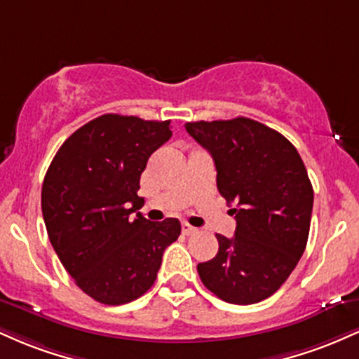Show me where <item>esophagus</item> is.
<instances>
[{"mask_svg": "<svg viewBox=\"0 0 359 359\" xmlns=\"http://www.w3.org/2000/svg\"><path fill=\"white\" fill-rule=\"evenodd\" d=\"M182 233L184 234H194V233H197V229L194 228V226H191V224H187V222H182Z\"/></svg>", "mask_w": 359, "mask_h": 359, "instance_id": "obj_1", "label": "esophagus"}]
</instances>
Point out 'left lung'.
Returning a JSON list of instances; mask_svg holds the SVG:
<instances>
[{
    "instance_id": "8db88e82",
    "label": "left lung",
    "mask_w": 359,
    "mask_h": 359,
    "mask_svg": "<svg viewBox=\"0 0 359 359\" xmlns=\"http://www.w3.org/2000/svg\"><path fill=\"white\" fill-rule=\"evenodd\" d=\"M212 155L217 191L236 208L233 238L197 271L214 295L248 306L269 299L297 266L311 228L314 191L299 151L278 131L250 118L185 123Z\"/></svg>"
}]
</instances>
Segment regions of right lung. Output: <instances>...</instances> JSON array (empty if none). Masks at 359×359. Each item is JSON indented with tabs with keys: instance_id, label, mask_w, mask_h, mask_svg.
Here are the masks:
<instances>
[{
	"instance_id": "right-lung-1",
	"label": "right lung",
	"mask_w": 359,
	"mask_h": 359,
	"mask_svg": "<svg viewBox=\"0 0 359 359\" xmlns=\"http://www.w3.org/2000/svg\"><path fill=\"white\" fill-rule=\"evenodd\" d=\"M170 121L102 114L62 143L42 185V214L57 257L84 294L106 306L142 297L180 222L137 214L140 177Z\"/></svg>"
}]
</instances>
